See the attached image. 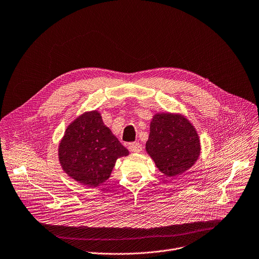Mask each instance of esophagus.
Here are the masks:
<instances>
[{"mask_svg": "<svg viewBox=\"0 0 259 259\" xmlns=\"http://www.w3.org/2000/svg\"><path fill=\"white\" fill-rule=\"evenodd\" d=\"M142 149V146L139 142H131L129 144V150L132 152H140Z\"/></svg>", "mask_w": 259, "mask_h": 259, "instance_id": "1", "label": "esophagus"}]
</instances>
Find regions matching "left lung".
<instances>
[{
  "instance_id": "left-lung-1",
  "label": "left lung",
  "mask_w": 259,
  "mask_h": 259,
  "mask_svg": "<svg viewBox=\"0 0 259 259\" xmlns=\"http://www.w3.org/2000/svg\"><path fill=\"white\" fill-rule=\"evenodd\" d=\"M145 149L162 174L174 177L189 169L200 153V141L192 124L182 115L153 116Z\"/></svg>"
}]
</instances>
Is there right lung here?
Returning <instances> with one entry per match:
<instances>
[{
	"instance_id": "right-lung-1",
	"label": "right lung",
	"mask_w": 259,
	"mask_h": 259,
	"mask_svg": "<svg viewBox=\"0 0 259 259\" xmlns=\"http://www.w3.org/2000/svg\"><path fill=\"white\" fill-rule=\"evenodd\" d=\"M128 154L97 111L74 120L59 145V160L66 174L89 187L108 180L117 158Z\"/></svg>"
}]
</instances>
